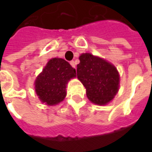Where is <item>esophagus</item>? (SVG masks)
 <instances>
[{
  "label": "esophagus",
  "instance_id": "obj_1",
  "mask_svg": "<svg viewBox=\"0 0 152 152\" xmlns=\"http://www.w3.org/2000/svg\"><path fill=\"white\" fill-rule=\"evenodd\" d=\"M70 64L72 65V67L76 68V63H75V62H74V61H71V62H70Z\"/></svg>",
  "mask_w": 152,
  "mask_h": 152
}]
</instances>
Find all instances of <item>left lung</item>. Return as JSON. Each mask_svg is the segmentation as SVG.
<instances>
[{
    "mask_svg": "<svg viewBox=\"0 0 152 152\" xmlns=\"http://www.w3.org/2000/svg\"><path fill=\"white\" fill-rule=\"evenodd\" d=\"M77 64V78L86 87L88 99L104 105L112 101L119 89L120 76L112 64L91 53H82Z\"/></svg>",
    "mask_w": 152,
    "mask_h": 152,
    "instance_id": "1",
    "label": "left lung"
}]
</instances>
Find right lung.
<instances>
[{"instance_id":"add662e5","label":"right lung","mask_w":152,"mask_h":152,"mask_svg":"<svg viewBox=\"0 0 152 152\" xmlns=\"http://www.w3.org/2000/svg\"><path fill=\"white\" fill-rule=\"evenodd\" d=\"M76 76V69L68 62L63 58H52L35 81L36 93L42 102L56 105L66 96L67 81Z\"/></svg>"}]
</instances>
